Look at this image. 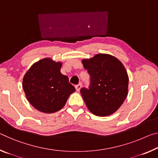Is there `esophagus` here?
<instances>
[{
	"mask_svg": "<svg viewBox=\"0 0 158 158\" xmlns=\"http://www.w3.org/2000/svg\"><path fill=\"white\" fill-rule=\"evenodd\" d=\"M82 86V84H79L78 85H77V86H75V89H76V91H79L80 89H81Z\"/></svg>",
	"mask_w": 158,
	"mask_h": 158,
	"instance_id": "34e87169",
	"label": "esophagus"
}]
</instances>
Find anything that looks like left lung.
Here are the masks:
<instances>
[{
    "label": "left lung",
    "instance_id": "obj_1",
    "mask_svg": "<svg viewBox=\"0 0 158 158\" xmlns=\"http://www.w3.org/2000/svg\"><path fill=\"white\" fill-rule=\"evenodd\" d=\"M82 63L90 75L89 89L80 90L88 109L99 117L113 114L128 94L129 77L125 67L115 57L102 53L83 60Z\"/></svg>",
    "mask_w": 158,
    "mask_h": 158
}]
</instances>
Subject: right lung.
<instances>
[{"instance_id":"right-lung-1","label":"right lung","mask_w":158,"mask_h":158,"mask_svg":"<svg viewBox=\"0 0 158 158\" xmlns=\"http://www.w3.org/2000/svg\"><path fill=\"white\" fill-rule=\"evenodd\" d=\"M62 63L44 58L34 63L25 74L22 87L29 102L38 110L53 113L64 106L75 88L61 74Z\"/></svg>"}]
</instances>
